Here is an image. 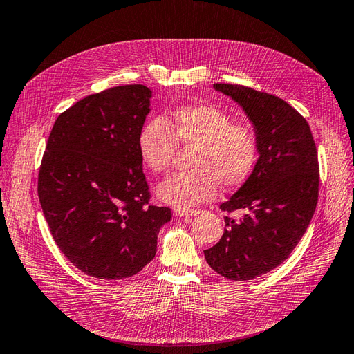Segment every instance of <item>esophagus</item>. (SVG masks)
Here are the masks:
<instances>
[{"mask_svg": "<svg viewBox=\"0 0 354 354\" xmlns=\"http://www.w3.org/2000/svg\"><path fill=\"white\" fill-rule=\"evenodd\" d=\"M199 209H179V208H175L174 209V216L175 217H193V216H197V214H199Z\"/></svg>", "mask_w": 354, "mask_h": 354, "instance_id": "34e87169", "label": "esophagus"}]
</instances>
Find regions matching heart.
<instances>
[{"mask_svg":"<svg viewBox=\"0 0 354 354\" xmlns=\"http://www.w3.org/2000/svg\"><path fill=\"white\" fill-rule=\"evenodd\" d=\"M178 143L196 146L190 160L193 170L164 179L157 197L179 209L211 201L218 184L243 185L258 161L253 131L235 125L229 114L211 104L180 105L171 110L167 122L160 118L146 122L137 140L140 158L153 174H161L169 169Z\"/></svg>","mask_w":354,"mask_h":354,"instance_id":"obj_1","label":"heart"}]
</instances>
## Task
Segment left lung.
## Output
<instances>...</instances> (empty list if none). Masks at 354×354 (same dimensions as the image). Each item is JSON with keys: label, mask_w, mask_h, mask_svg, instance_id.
<instances>
[{"label": "left lung", "mask_w": 354, "mask_h": 354, "mask_svg": "<svg viewBox=\"0 0 354 354\" xmlns=\"http://www.w3.org/2000/svg\"><path fill=\"white\" fill-rule=\"evenodd\" d=\"M241 106L258 142L249 179L221 203L225 232L203 250L209 267L231 281H252L288 259L310 223L318 201V157L308 122L283 100L235 84H212Z\"/></svg>", "instance_id": "left-lung-1"}]
</instances>
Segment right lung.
<instances>
[{"label":"right lung","mask_w":354,"mask_h":354,"mask_svg":"<svg viewBox=\"0 0 354 354\" xmlns=\"http://www.w3.org/2000/svg\"><path fill=\"white\" fill-rule=\"evenodd\" d=\"M152 90L119 86L57 118L39 171V201L54 241L83 273L118 281L157 253L171 211L149 205L137 140Z\"/></svg>","instance_id":"obj_1"}]
</instances>
